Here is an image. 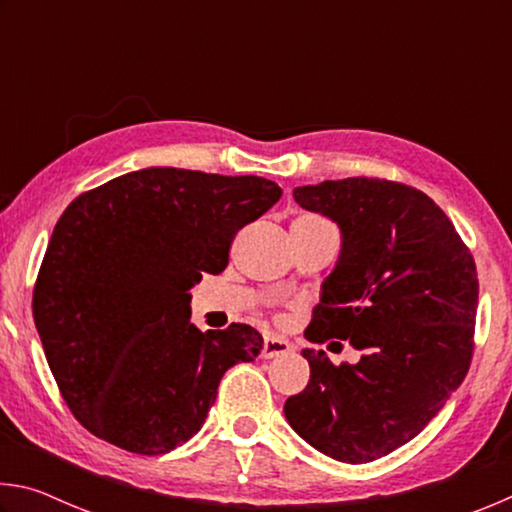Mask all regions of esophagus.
Here are the masks:
<instances>
[{
  "mask_svg": "<svg viewBox=\"0 0 512 512\" xmlns=\"http://www.w3.org/2000/svg\"><path fill=\"white\" fill-rule=\"evenodd\" d=\"M291 352V343L284 339V336L271 334L264 339V348H262V357L264 359H273V357H282V354Z\"/></svg>",
  "mask_w": 512,
  "mask_h": 512,
  "instance_id": "esophagus-1",
  "label": "esophagus"
}]
</instances>
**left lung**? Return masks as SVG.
<instances>
[{"mask_svg":"<svg viewBox=\"0 0 512 512\" xmlns=\"http://www.w3.org/2000/svg\"><path fill=\"white\" fill-rule=\"evenodd\" d=\"M293 198L341 230L305 336L350 339L363 357L334 366L323 350H302L309 384L284 415L325 456L370 463L418 436L465 379L479 305L474 259L447 214L402 183L325 180Z\"/></svg>","mask_w":512,"mask_h":512,"instance_id":"1","label":"left lung"}]
</instances>
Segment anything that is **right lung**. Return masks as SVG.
<instances>
[{"label":"right lung","mask_w":512,"mask_h":512,"mask_svg":"<svg viewBox=\"0 0 512 512\" xmlns=\"http://www.w3.org/2000/svg\"><path fill=\"white\" fill-rule=\"evenodd\" d=\"M259 176L149 167L69 203L42 259L33 318L65 402L126 452L167 454L201 431L225 370L264 339L201 332L189 289L228 266L244 225L280 201Z\"/></svg>","instance_id":"1"}]
</instances>
